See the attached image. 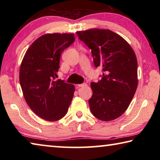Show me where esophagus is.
<instances>
[{"label":"esophagus","instance_id":"obj_1","mask_svg":"<svg viewBox=\"0 0 160 160\" xmlns=\"http://www.w3.org/2000/svg\"><path fill=\"white\" fill-rule=\"evenodd\" d=\"M88 85H87V83H82V84H79V85H78L77 86L79 87V88H82V87H85Z\"/></svg>","mask_w":160,"mask_h":160}]
</instances>
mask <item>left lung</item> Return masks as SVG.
<instances>
[{"label": "left lung", "instance_id": "left-lung-1", "mask_svg": "<svg viewBox=\"0 0 160 160\" xmlns=\"http://www.w3.org/2000/svg\"><path fill=\"white\" fill-rule=\"evenodd\" d=\"M76 33L91 49L94 66L102 67L104 71L101 80L90 84L91 112L99 120H114L128 109L138 87L134 51L123 37L109 29L94 28Z\"/></svg>", "mask_w": 160, "mask_h": 160}]
</instances>
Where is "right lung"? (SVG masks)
<instances>
[{"mask_svg": "<svg viewBox=\"0 0 160 160\" xmlns=\"http://www.w3.org/2000/svg\"><path fill=\"white\" fill-rule=\"evenodd\" d=\"M74 42V34L42 35L29 47L21 63L20 83L25 101L46 121L65 116L73 97L75 86L56 78L62 52Z\"/></svg>", "mask_w": 160, "mask_h": 160, "instance_id": "right-lung-1", "label": "right lung"}]
</instances>
